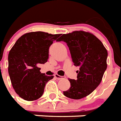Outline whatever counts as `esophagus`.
Instances as JSON below:
<instances>
[{
    "mask_svg": "<svg viewBox=\"0 0 121 121\" xmlns=\"http://www.w3.org/2000/svg\"><path fill=\"white\" fill-rule=\"evenodd\" d=\"M54 76H55V78H56L57 79H58V80H60V79L63 78V77H62V76H60V75H59L58 74H55Z\"/></svg>",
    "mask_w": 121,
    "mask_h": 121,
    "instance_id": "esophagus-1",
    "label": "esophagus"
}]
</instances>
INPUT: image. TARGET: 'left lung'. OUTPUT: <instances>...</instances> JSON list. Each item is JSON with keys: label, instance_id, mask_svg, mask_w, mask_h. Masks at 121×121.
<instances>
[{"label": "left lung", "instance_id": "left-lung-1", "mask_svg": "<svg viewBox=\"0 0 121 121\" xmlns=\"http://www.w3.org/2000/svg\"><path fill=\"white\" fill-rule=\"evenodd\" d=\"M59 41L67 43L74 65L80 67L77 79H69L71 87L63 94L71 99L83 98L101 82L107 68V49L94 35L82 30L63 34Z\"/></svg>", "mask_w": 121, "mask_h": 121}]
</instances>
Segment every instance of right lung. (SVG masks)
<instances>
[{
    "label": "right lung",
    "instance_id": "add662e5",
    "mask_svg": "<svg viewBox=\"0 0 121 121\" xmlns=\"http://www.w3.org/2000/svg\"><path fill=\"white\" fill-rule=\"evenodd\" d=\"M60 34L32 32L16 41L8 55V73L16 93L27 101L41 97L46 83L53 78L41 73L39 64L48 59L49 48Z\"/></svg>",
    "mask_w": 121,
    "mask_h": 121
}]
</instances>
